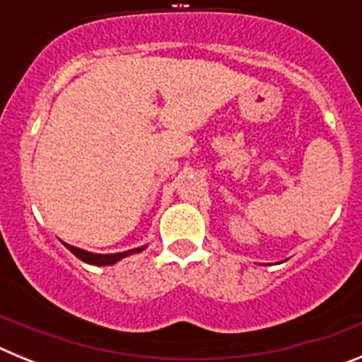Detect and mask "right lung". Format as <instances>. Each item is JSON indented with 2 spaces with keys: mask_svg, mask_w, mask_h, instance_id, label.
Instances as JSON below:
<instances>
[{
  "mask_svg": "<svg viewBox=\"0 0 362 362\" xmlns=\"http://www.w3.org/2000/svg\"><path fill=\"white\" fill-rule=\"evenodd\" d=\"M65 246L69 248L70 252H72L76 257H79L81 261H85V263L88 264H95V267H107V264H114L117 263L119 259L127 257V255L130 254H136V252H141L143 248H134V250H127V252H119V254H92V252H86V250H81V248H76V246L72 245H66Z\"/></svg>",
  "mask_w": 362,
  "mask_h": 362,
  "instance_id": "right-lung-1",
  "label": "right lung"
}]
</instances>
